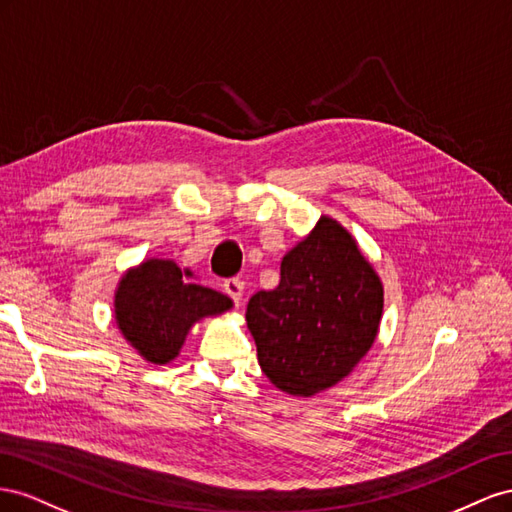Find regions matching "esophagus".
<instances>
[{
	"mask_svg": "<svg viewBox=\"0 0 512 512\" xmlns=\"http://www.w3.org/2000/svg\"><path fill=\"white\" fill-rule=\"evenodd\" d=\"M223 289H225V294L236 302V304H240L242 302V296H244V283L240 281V279H227L225 283H223Z\"/></svg>",
	"mask_w": 512,
	"mask_h": 512,
	"instance_id": "obj_1",
	"label": "esophagus"
}]
</instances>
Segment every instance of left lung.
Instances as JSON below:
<instances>
[{
	"mask_svg": "<svg viewBox=\"0 0 512 512\" xmlns=\"http://www.w3.org/2000/svg\"><path fill=\"white\" fill-rule=\"evenodd\" d=\"M384 287L339 221L317 225L281 261V283L246 304V326L270 382L294 397L337 386L375 343Z\"/></svg>",
	"mask_w": 512,
	"mask_h": 512,
	"instance_id": "8db88e82",
	"label": "left lung"
}]
</instances>
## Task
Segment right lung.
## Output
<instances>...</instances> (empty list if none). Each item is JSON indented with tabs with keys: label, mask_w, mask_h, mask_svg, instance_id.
<instances>
[{
	"label": "right lung",
	"mask_w": 512,
	"mask_h": 512,
	"mask_svg": "<svg viewBox=\"0 0 512 512\" xmlns=\"http://www.w3.org/2000/svg\"><path fill=\"white\" fill-rule=\"evenodd\" d=\"M115 324L145 362L167 364L203 317L223 315L233 302L195 283L193 272L171 259H145L126 270L115 289Z\"/></svg>",
	"instance_id": "1"
}]
</instances>
